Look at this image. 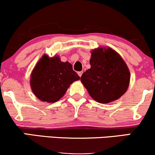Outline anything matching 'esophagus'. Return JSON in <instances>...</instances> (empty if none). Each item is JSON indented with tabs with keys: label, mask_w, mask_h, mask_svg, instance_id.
<instances>
[{
	"label": "esophagus",
	"mask_w": 155,
	"mask_h": 155,
	"mask_svg": "<svg viewBox=\"0 0 155 155\" xmlns=\"http://www.w3.org/2000/svg\"><path fill=\"white\" fill-rule=\"evenodd\" d=\"M82 74H83V71H79V72H78V74H79V76H80V77H81V75H82Z\"/></svg>",
	"instance_id": "esophagus-1"
}]
</instances>
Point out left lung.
Instances as JSON below:
<instances>
[{
    "label": "left lung",
    "instance_id": "1",
    "mask_svg": "<svg viewBox=\"0 0 155 155\" xmlns=\"http://www.w3.org/2000/svg\"><path fill=\"white\" fill-rule=\"evenodd\" d=\"M90 63L91 68L82 74L81 81L94 100L108 104L127 91L130 79L129 69L114 50L94 49Z\"/></svg>",
    "mask_w": 155,
    "mask_h": 155
}]
</instances>
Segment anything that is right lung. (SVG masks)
<instances>
[{
  "label": "right lung",
  "mask_w": 155,
  "mask_h": 155,
  "mask_svg": "<svg viewBox=\"0 0 155 155\" xmlns=\"http://www.w3.org/2000/svg\"><path fill=\"white\" fill-rule=\"evenodd\" d=\"M80 77L68 62L59 57L44 55L31 74V86L35 95L42 101L54 103L61 98L70 84Z\"/></svg>",
  "instance_id": "right-lung-1"
}]
</instances>
